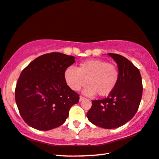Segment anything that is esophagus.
I'll use <instances>...</instances> for the list:
<instances>
[{
    "label": "esophagus",
    "instance_id": "obj_1",
    "mask_svg": "<svg viewBox=\"0 0 159 159\" xmlns=\"http://www.w3.org/2000/svg\"><path fill=\"white\" fill-rule=\"evenodd\" d=\"M84 99H85V98H84V97H82V96H80V98H79V101H80V102L83 101Z\"/></svg>",
    "mask_w": 159,
    "mask_h": 159
}]
</instances>
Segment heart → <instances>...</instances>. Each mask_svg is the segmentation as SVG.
I'll list each match as a JSON object with an SVG mask.
<instances>
[{"label":"heart","instance_id":"b5f03b06","mask_svg":"<svg viewBox=\"0 0 159 159\" xmlns=\"http://www.w3.org/2000/svg\"><path fill=\"white\" fill-rule=\"evenodd\" d=\"M65 81L73 91L78 92L87 84L84 94L107 97L113 92L119 80V71L115 65L102 60H89L78 65L77 70L67 67Z\"/></svg>","mask_w":159,"mask_h":159}]
</instances>
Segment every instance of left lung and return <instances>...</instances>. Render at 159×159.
I'll list each match as a JSON object with an SVG mask.
<instances>
[{"instance_id": "left-lung-1", "label": "left lung", "mask_w": 159, "mask_h": 159, "mask_svg": "<svg viewBox=\"0 0 159 159\" xmlns=\"http://www.w3.org/2000/svg\"><path fill=\"white\" fill-rule=\"evenodd\" d=\"M107 54L117 63L118 83L108 97L92 101L86 116L94 125L110 129L120 127L134 117L140 104L143 84L139 70L129 60L119 54Z\"/></svg>"}]
</instances>
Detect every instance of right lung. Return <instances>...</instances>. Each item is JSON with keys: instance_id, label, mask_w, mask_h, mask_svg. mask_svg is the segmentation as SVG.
<instances>
[{"instance_id": "obj_1", "label": "right lung", "mask_w": 159, "mask_h": 159, "mask_svg": "<svg viewBox=\"0 0 159 159\" xmlns=\"http://www.w3.org/2000/svg\"><path fill=\"white\" fill-rule=\"evenodd\" d=\"M73 56L53 52L34 60L19 78L15 100L25 123L35 129L48 131L65 123L79 95L67 85L64 73L75 61Z\"/></svg>"}]
</instances>
